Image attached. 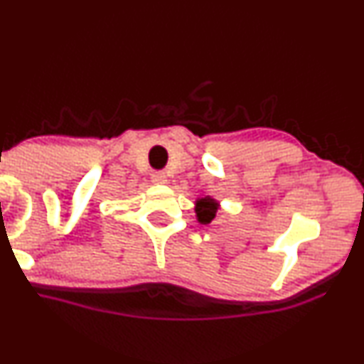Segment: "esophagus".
I'll return each mask as SVG.
<instances>
[{
	"mask_svg": "<svg viewBox=\"0 0 364 364\" xmlns=\"http://www.w3.org/2000/svg\"><path fill=\"white\" fill-rule=\"evenodd\" d=\"M150 179H152L154 185H164V183L168 181V178H166V174L162 173V171H156V173H152Z\"/></svg>",
	"mask_w": 364,
	"mask_h": 364,
	"instance_id": "esophagus-1",
	"label": "esophagus"
}]
</instances>
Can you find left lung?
<instances>
[{
	"instance_id": "8db88e82",
	"label": "left lung",
	"mask_w": 364,
	"mask_h": 364,
	"mask_svg": "<svg viewBox=\"0 0 364 364\" xmlns=\"http://www.w3.org/2000/svg\"><path fill=\"white\" fill-rule=\"evenodd\" d=\"M219 202L212 198V196H202V198H196L195 202V214L200 224H210L214 219L217 210H219Z\"/></svg>"
}]
</instances>
